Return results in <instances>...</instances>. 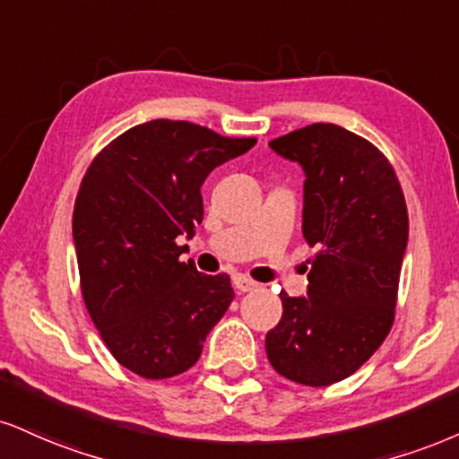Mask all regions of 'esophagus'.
<instances>
[{"instance_id": "1", "label": "esophagus", "mask_w": 459, "mask_h": 459, "mask_svg": "<svg viewBox=\"0 0 459 459\" xmlns=\"http://www.w3.org/2000/svg\"><path fill=\"white\" fill-rule=\"evenodd\" d=\"M233 284H235L237 292H252V290L258 289V282H254V280L246 278V275H235Z\"/></svg>"}]
</instances>
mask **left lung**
I'll return each instance as SVG.
<instances>
[{"mask_svg":"<svg viewBox=\"0 0 459 459\" xmlns=\"http://www.w3.org/2000/svg\"><path fill=\"white\" fill-rule=\"evenodd\" d=\"M306 170L303 237L316 247L307 297L282 290L284 312L264 338L278 374L327 387L355 374L389 335L408 244L404 192L378 147L335 124L269 143Z\"/></svg>","mask_w":459,"mask_h":459,"instance_id":"obj_1","label":"left lung"}]
</instances>
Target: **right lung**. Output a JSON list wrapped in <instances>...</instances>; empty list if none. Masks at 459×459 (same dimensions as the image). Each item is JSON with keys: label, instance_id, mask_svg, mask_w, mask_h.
<instances>
[{"label": "right lung", "instance_id": "1", "mask_svg": "<svg viewBox=\"0 0 459 459\" xmlns=\"http://www.w3.org/2000/svg\"><path fill=\"white\" fill-rule=\"evenodd\" d=\"M190 121L153 119L93 158L72 213L81 292L104 344L143 378H170L198 361L235 292L226 273L181 261L179 237L203 222L201 186L254 147Z\"/></svg>", "mask_w": 459, "mask_h": 459}]
</instances>
